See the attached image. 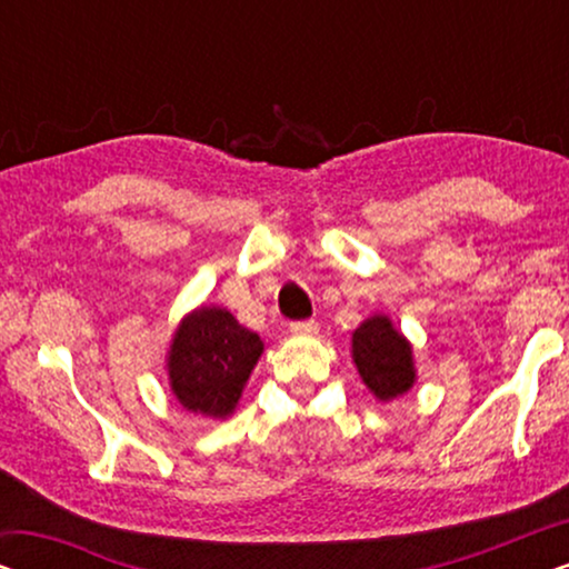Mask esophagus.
Returning a JSON list of instances; mask_svg holds the SVG:
<instances>
[{"instance_id": "1", "label": "esophagus", "mask_w": 569, "mask_h": 569, "mask_svg": "<svg viewBox=\"0 0 569 569\" xmlns=\"http://www.w3.org/2000/svg\"><path fill=\"white\" fill-rule=\"evenodd\" d=\"M290 331L292 333H316L318 321H313V318H308V321H295V323H290Z\"/></svg>"}]
</instances>
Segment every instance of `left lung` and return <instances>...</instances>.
Instances as JSON below:
<instances>
[{"label":"left lung","instance_id":"8db88e82","mask_svg":"<svg viewBox=\"0 0 569 569\" xmlns=\"http://www.w3.org/2000/svg\"><path fill=\"white\" fill-rule=\"evenodd\" d=\"M352 357L365 386L380 401L396 399L415 383L409 341L386 316H372L352 333Z\"/></svg>","mask_w":569,"mask_h":569}]
</instances>
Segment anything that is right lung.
Returning <instances> with one entry per match:
<instances>
[{
    "label": "right lung",
    "instance_id": "right-lung-1",
    "mask_svg": "<svg viewBox=\"0 0 569 569\" xmlns=\"http://www.w3.org/2000/svg\"><path fill=\"white\" fill-rule=\"evenodd\" d=\"M259 333L240 326L222 308H199L176 331L170 347V388L183 409L228 417L259 362Z\"/></svg>",
    "mask_w": 569,
    "mask_h": 569
}]
</instances>
